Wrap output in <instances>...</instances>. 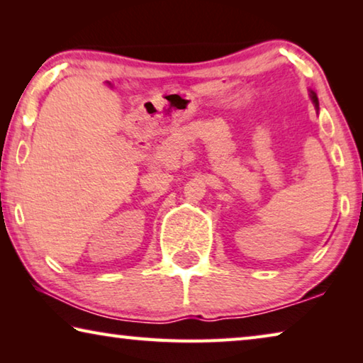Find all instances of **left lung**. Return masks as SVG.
<instances>
[{
    "label": "left lung",
    "mask_w": 363,
    "mask_h": 363,
    "mask_svg": "<svg viewBox=\"0 0 363 363\" xmlns=\"http://www.w3.org/2000/svg\"><path fill=\"white\" fill-rule=\"evenodd\" d=\"M312 101H314V104H315V107L318 108V101H317V96H315L314 93H312Z\"/></svg>",
    "instance_id": "1"
}]
</instances>
